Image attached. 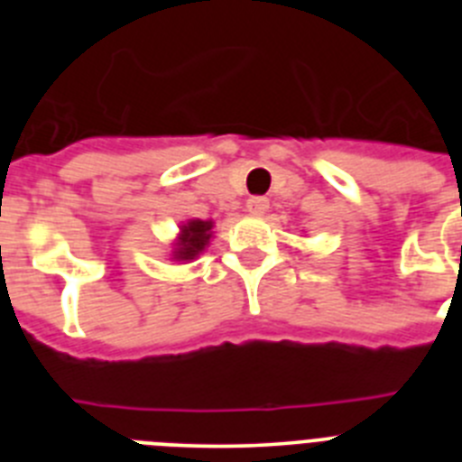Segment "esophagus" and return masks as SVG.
<instances>
[{
    "mask_svg": "<svg viewBox=\"0 0 462 462\" xmlns=\"http://www.w3.org/2000/svg\"><path fill=\"white\" fill-rule=\"evenodd\" d=\"M266 210H268L266 196H250V199H247V212H250V215H263Z\"/></svg>",
    "mask_w": 462,
    "mask_h": 462,
    "instance_id": "1",
    "label": "esophagus"
}]
</instances>
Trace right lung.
Returning <instances> with one entry per match:
<instances>
[{
    "mask_svg": "<svg viewBox=\"0 0 462 462\" xmlns=\"http://www.w3.org/2000/svg\"><path fill=\"white\" fill-rule=\"evenodd\" d=\"M210 228L212 222H201V219H191L182 226V234L178 238V252H175V259H194L199 252H203V247L210 240Z\"/></svg>",
    "mask_w": 462,
    "mask_h": 462,
    "instance_id": "add662e5",
    "label": "right lung"
}]
</instances>
